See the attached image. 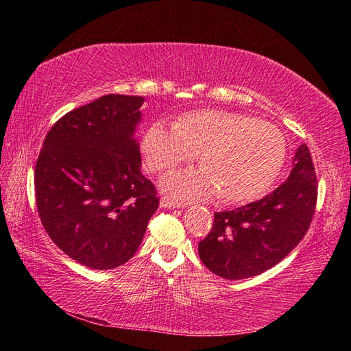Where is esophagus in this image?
Listing matches in <instances>:
<instances>
[{
  "mask_svg": "<svg viewBox=\"0 0 351 351\" xmlns=\"http://www.w3.org/2000/svg\"><path fill=\"white\" fill-rule=\"evenodd\" d=\"M159 204H161V207H164V209H180V207H184L182 203H176V201L165 197L161 199V203Z\"/></svg>",
  "mask_w": 351,
  "mask_h": 351,
  "instance_id": "obj_1",
  "label": "esophagus"
}]
</instances>
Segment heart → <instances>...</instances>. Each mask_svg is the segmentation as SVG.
Wrapping results in <instances>:
<instances>
[{
	"label": "heart",
	"instance_id": "1",
	"mask_svg": "<svg viewBox=\"0 0 351 351\" xmlns=\"http://www.w3.org/2000/svg\"><path fill=\"white\" fill-rule=\"evenodd\" d=\"M142 154L153 173L187 162L193 154L201 169L164 178L161 189L180 201L218 198L245 204L268 190L287 158V141L269 122L223 110L184 112L171 130L154 122L142 136Z\"/></svg>",
	"mask_w": 351,
	"mask_h": 351
}]
</instances>
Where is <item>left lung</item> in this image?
<instances>
[{
    "instance_id": "1",
    "label": "left lung",
    "mask_w": 351,
    "mask_h": 351,
    "mask_svg": "<svg viewBox=\"0 0 351 351\" xmlns=\"http://www.w3.org/2000/svg\"><path fill=\"white\" fill-rule=\"evenodd\" d=\"M317 178L311 153L302 144L288 180L265 198L217 212L199 241L207 269L228 280L258 276L282 261L304 239L316 210Z\"/></svg>"
}]
</instances>
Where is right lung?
<instances>
[{"label": "right lung", "instance_id": "1", "mask_svg": "<svg viewBox=\"0 0 351 351\" xmlns=\"http://www.w3.org/2000/svg\"><path fill=\"white\" fill-rule=\"evenodd\" d=\"M141 96L106 94L69 111L46 134L35 165L37 209L51 240L91 269L133 257L159 206L141 173Z\"/></svg>", "mask_w": 351, "mask_h": 351}]
</instances>
